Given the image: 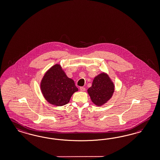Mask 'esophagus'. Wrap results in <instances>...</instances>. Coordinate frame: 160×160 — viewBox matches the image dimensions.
I'll list each match as a JSON object with an SVG mask.
<instances>
[{
    "instance_id": "obj_1",
    "label": "esophagus",
    "mask_w": 160,
    "mask_h": 160,
    "mask_svg": "<svg viewBox=\"0 0 160 160\" xmlns=\"http://www.w3.org/2000/svg\"><path fill=\"white\" fill-rule=\"evenodd\" d=\"M85 90H86V89L84 87H80V90L81 92H84V91H85Z\"/></svg>"
}]
</instances>
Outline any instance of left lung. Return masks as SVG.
<instances>
[{
	"instance_id": "left-lung-1",
	"label": "left lung",
	"mask_w": 160,
	"mask_h": 160,
	"mask_svg": "<svg viewBox=\"0 0 160 160\" xmlns=\"http://www.w3.org/2000/svg\"><path fill=\"white\" fill-rule=\"evenodd\" d=\"M115 86L108 75L102 72L95 77L88 93L92 102L97 106H102L110 99L114 92Z\"/></svg>"
}]
</instances>
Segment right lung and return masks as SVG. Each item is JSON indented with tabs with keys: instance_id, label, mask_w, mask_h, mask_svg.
I'll return each mask as SVG.
<instances>
[{
	"instance_id": "right-lung-1",
	"label": "right lung",
	"mask_w": 160,
	"mask_h": 160,
	"mask_svg": "<svg viewBox=\"0 0 160 160\" xmlns=\"http://www.w3.org/2000/svg\"><path fill=\"white\" fill-rule=\"evenodd\" d=\"M40 86L46 101L56 106H62L68 103L72 94L78 90L74 80L67 76L58 64L46 72Z\"/></svg>"
}]
</instances>
